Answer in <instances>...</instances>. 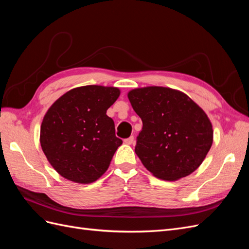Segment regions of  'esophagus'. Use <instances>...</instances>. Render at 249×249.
Instances as JSON below:
<instances>
[{
	"mask_svg": "<svg viewBox=\"0 0 249 249\" xmlns=\"http://www.w3.org/2000/svg\"><path fill=\"white\" fill-rule=\"evenodd\" d=\"M133 141H134V137L133 136L124 139V143H125V144H127V145H131L132 143H133Z\"/></svg>",
	"mask_w": 249,
	"mask_h": 249,
	"instance_id": "obj_1",
	"label": "esophagus"
}]
</instances>
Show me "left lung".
<instances>
[{"label": "left lung", "instance_id": "obj_1", "mask_svg": "<svg viewBox=\"0 0 249 249\" xmlns=\"http://www.w3.org/2000/svg\"><path fill=\"white\" fill-rule=\"evenodd\" d=\"M142 120L135 153L158 178L178 180L191 175L205 160L213 143V125L186 93L161 86L127 92Z\"/></svg>", "mask_w": 249, "mask_h": 249}]
</instances>
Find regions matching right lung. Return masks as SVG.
<instances>
[{
    "mask_svg": "<svg viewBox=\"0 0 249 249\" xmlns=\"http://www.w3.org/2000/svg\"><path fill=\"white\" fill-rule=\"evenodd\" d=\"M120 95L117 87L87 85L71 89L43 116L39 141L60 176L91 184L109 168L122 139L107 110Z\"/></svg>",
    "mask_w": 249,
    "mask_h": 249,
    "instance_id": "obj_1",
    "label": "right lung"
}]
</instances>
